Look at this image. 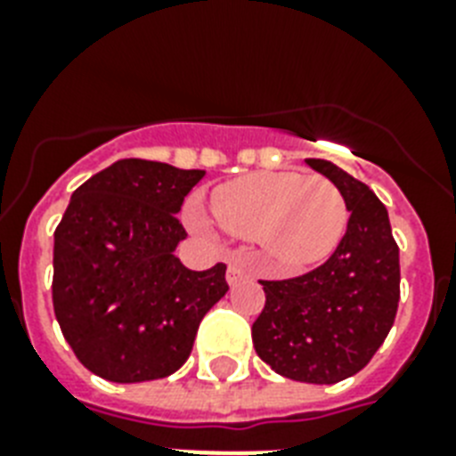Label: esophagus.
Returning <instances> with one entry per match:
<instances>
[{
	"instance_id": "1",
	"label": "esophagus",
	"mask_w": 456,
	"mask_h": 456,
	"mask_svg": "<svg viewBox=\"0 0 456 456\" xmlns=\"http://www.w3.org/2000/svg\"><path fill=\"white\" fill-rule=\"evenodd\" d=\"M246 279H250V272L246 270V265H243L241 260H234V263L229 265V270H227L229 286L241 284V281H246Z\"/></svg>"
}]
</instances>
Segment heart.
<instances>
[{
  "label": "heart",
  "mask_w": 456,
  "mask_h": 456,
  "mask_svg": "<svg viewBox=\"0 0 456 456\" xmlns=\"http://www.w3.org/2000/svg\"><path fill=\"white\" fill-rule=\"evenodd\" d=\"M213 213L229 234L256 239L286 272L331 256L347 224V203L331 179L300 172H256L215 189ZM193 224L206 229L199 213Z\"/></svg>",
  "instance_id": "obj_1"
}]
</instances>
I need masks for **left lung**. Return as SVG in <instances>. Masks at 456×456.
Returning a JSON list of instances; mask_svg holds the SVG:
<instances>
[{
  "label": "left lung",
  "instance_id": "1",
  "mask_svg": "<svg viewBox=\"0 0 456 456\" xmlns=\"http://www.w3.org/2000/svg\"><path fill=\"white\" fill-rule=\"evenodd\" d=\"M305 163L343 193L346 236L317 270L260 281L267 300L250 331L257 357L279 376L331 386L367 367L388 336L400 300V248L388 210L367 184L322 158Z\"/></svg>",
  "mask_w": 456,
  "mask_h": 456
}]
</instances>
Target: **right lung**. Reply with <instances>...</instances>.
<instances>
[{"mask_svg":"<svg viewBox=\"0 0 456 456\" xmlns=\"http://www.w3.org/2000/svg\"><path fill=\"white\" fill-rule=\"evenodd\" d=\"M206 170L125 158L70 196L53 232V312L75 357L113 383L175 374L200 319L229 291L227 267L193 272L177 213Z\"/></svg>","mask_w":456,"mask_h":456,"instance_id":"obj_1","label":"right lung"}]
</instances>
